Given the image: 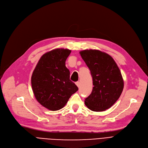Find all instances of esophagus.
Here are the masks:
<instances>
[{
	"instance_id": "1",
	"label": "esophagus",
	"mask_w": 148,
	"mask_h": 148,
	"mask_svg": "<svg viewBox=\"0 0 148 148\" xmlns=\"http://www.w3.org/2000/svg\"><path fill=\"white\" fill-rule=\"evenodd\" d=\"M75 84L77 85V87H78V88L80 87V83H79V82H77L75 83Z\"/></svg>"
}]
</instances>
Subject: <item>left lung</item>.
<instances>
[{
	"mask_svg": "<svg viewBox=\"0 0 148 148\" xmlns=\"http://www.w3.org/2000/svg\"><path fill=\"white\" fill-rule=\"evenodd\" d=\"M80 54L90 69L93 87L84 104L94 112L110 108L120 97L123 80L117 64L109 54L98 50H84Z\"/></svg>",
	"mask_w": 148,
	"mask_h": 148,
	"instance_id": "obj_1",
	"label": "left lung"
}]
</instances>
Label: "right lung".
<instances>
[{
  "mask_svg": "<svg viewBox=\"0 0 148 148\" xmlns=\"http://www.w3.org/2000/svg\"><path fill=\"white\" fill-rule=\"evenodd\" d=\"M69 49H56L47 52L34 70L31 84L38 102L47 109L56 111L63 108L78 88L69 80L70 73L65 61Z\"/></svg>",
  "mask_w": 148,
  "mask_h": 148,
  "instance_id": "right-lung-1",
  "label": "right lung"
}]
</instances>
